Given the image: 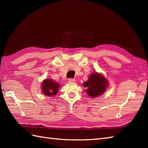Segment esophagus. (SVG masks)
<instances>
[{
  "label": "esophagus",
  "mask_w": 148,
  "mask_h": 148,
  "mask_svg": "<svg viewBox=\"0 0 148 148\" xmlns=\"http://www.w3.org/2000/svg\"><path fill=\"white\" fill-rule=\"evenodd\" d=\"M75 81V79H73V78H70L68 79V82H70V83H72V82H74Z\"/></svg>",
  "instance_id": "34e87169"
}]
</instances>
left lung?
<instances>
[{
	"mask_svg": "<svg viewBox=\"0 0 148 148\" xmlns=\"http://www.w3.org/2000/svg\"><path fill=\"white\" fill-rule=\"evenodd\" d=\"M107 84L108 82L103 76L98 73H93L83 86L86 88L88 95L91 98H95L103 93Z\"/></svg>",
	"mask_w": 148,
	"mask_h": 148,
	"instance_id": "8db88e82",
	"label": "left lung"
}]
</instances>
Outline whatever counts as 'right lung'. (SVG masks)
<instances>
[{"instance_id":"right-lung-1","label":"right lung","mask_w":148,"mask_h":148,"mask_svg":"<svg viewBox=\"0 0 148 148\" xmlns=\"http://www.w3.org/2000/svg\"><path fill=\"white\" fill-rule=\"evenodd\" d=\"M59 87V85L56 82H54L51 79H46L43 82L42 88L45 95L50 97L57 94Z\"/></svg>"}]
</instances>
